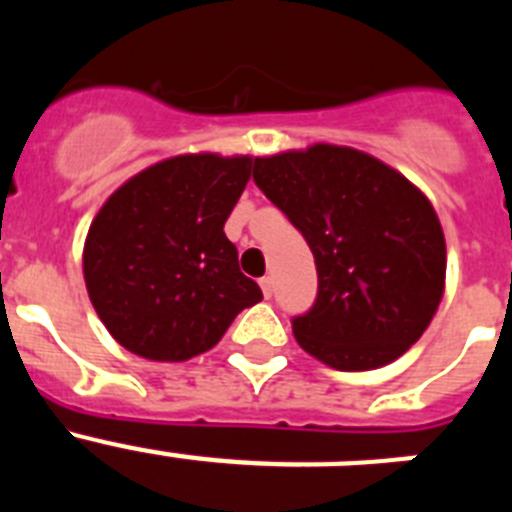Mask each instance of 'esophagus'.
Instances as JSON below:
<instances>
[{"label": "esophagus", "instance_id": "34e87169", "mask_svg": "<svg viewBox=\"0 0 512 512\" xmlns=\"http://www.w3.org/2000/svg\"><path fill=\"white\" fill-rule=\"evenodd\" d=\"M261 292H264V297H271L274 295V279L271 277H261Z\"/></svg>", "mask_w": 512, "mask_h": 512}]
</instances>
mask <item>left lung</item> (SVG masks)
<instances>
[{
    "instance_id": "left-lung-1",
    "label": "left lung",
    "mask_w": 512,
    "mask_h": 512,
    "mask_svg": "<svg viewBox=\"0 0 512 512\" xmlns=\"http://www.w3.org/2000/svg\"><path fill=\"white\" fill-rule=\"evenodd\" d=\"M253 182L305 235L318 300L292 320L307 354L338 372L400 359L431 325L446 284V241L423 192L348 146L256 158Z\"/></svg>"
}]
</instances>
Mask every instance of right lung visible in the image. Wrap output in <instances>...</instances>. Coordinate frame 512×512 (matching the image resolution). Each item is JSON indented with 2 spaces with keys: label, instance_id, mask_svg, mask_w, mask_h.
<instances>
[{
  "label": "right lung",
  "instance_id": "1",
  "mask_svg": "<svg viewBox=\"0 0 512 512\" xmlns=\"http://www.w3.org/2000/svg\"><path fill=\"white\" fill-rule=\"evenodd\" d=\"M251 156L184 153L110 194L84 241V282L104 328L151 361H187L261 302L225 220L251 179Z\"/></svg>",
  "mask_w": 512,
  "mask_h": 512
}]
</instances>
